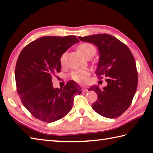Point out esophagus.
<instances>
[{
    "label": "esophagus",
    "instance_id": "34e87169",
    "mask_svg": "<svg viewBox=\"0 0 153 153\" xmlns=\"http://www.w3.org/2000/svg\"><path fill=\"white\" fill-rule=\"evenodd\" d=\"M82 90L83 92H88V89L87 88H82Z\"/></svg>",
    "mask_w": 153,
    "mask_h": 153
}]
</instances>
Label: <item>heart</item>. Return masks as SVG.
Here are the masks:
<instances>
[{
  "label": "heart",
  "mask_w": 153,
  "mask_h": 153,
  "mask_svg": "<svg viewBox=\"0 0 153 153\" xmlns=\"http://www.w3.org/2000/svg\"><path fill=\"white\" fill-rule=\"evenodd\" d=\"M78 49L80 53L83 55V56L85 57V58L88 57L90 55H95L96 52L95 47L90 43H82L78 47ZM65 60L66 55L65 53H63L60 59V62L62 63V64H64ZM90 75V71L88 69H80V70H76L72 71L71 74V77L74 81L82 84V83H84L87 80L88 77Z\"/></svg>",
  "instance_id": "heart-1"
}]
</instances>
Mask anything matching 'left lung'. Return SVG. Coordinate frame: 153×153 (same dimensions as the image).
I'll use <instances>...</instances> for the list:
<instances>
[{"mask_svg": "<svg viewBox=\"0 0 153 153\" xmlns=\"http://www.w3.org/2000/svg\"><path fill=\"white\" fill-rule=\"evenodd\" d=\"M79 39L98 48L100 59L96 74L99 79L106 77L104 88L94 85L89 88L98 95L91 107L104 117H118L129 108L137 88L138 73L131 51L124 43L108 34Z\"/></svg>", "mask_w": 153, "mask_h": 153, "instance_id": "left-lung-1", "label": "left lung"}]
</instances>
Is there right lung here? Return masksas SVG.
Instances as JSON below:
<instances>
[{"label": "right lung", "instance_id": "obj_1", "mask_svg": "<svg viewBox=\"0 0 153 153\" xmlns=\"http://www.w3.org/2000/svg\"><path fill=\"white\" fill-rule=\"evenodd\" d=\"M76 36H45L22 50L15 67L17 92L24 106L45 123L59 120L71 110L75 94L82 93L76 82L69 81L63 88L53 87L52 77L62 69V55L78 43Z\"/></svg>", "mask_w": 153, "mask_h": 153}]
</instances>
